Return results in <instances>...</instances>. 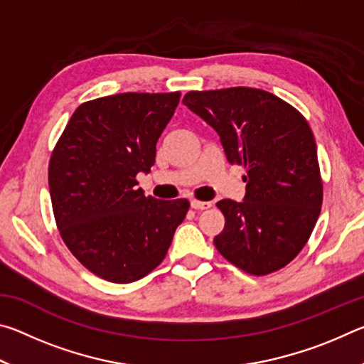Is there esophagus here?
<instances>
[{
	"instance_id": "esophagus-1",
	"label": "esophagus",
	"mask_w": 364,
	"mask_h": 364,
	"mask_svg": "<svg viewBox=\"0 0 364 364\" xmlns=\"http://www.w3.org/2000/svg\"><path fill=\"white\" fill-rule=\"evenodd\" d=\"M212 204L210 202H202V200H191V207L194 208V210H205V208L210 207Z\"/></svg>"
}]
</instances>
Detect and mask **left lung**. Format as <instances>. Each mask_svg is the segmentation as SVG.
Listing matches in <instances>:
<instances>
[{
	"mask_svg": "<svg viewBox=\"0 0 364 364\" xmlns=\"http://www.w3.org/2000/svg\"><path fill=\"white\" fill-rule=\"evenodd\" d=\"M183 104L218 133L228 162L247 173L242 202H217L225 228L215 247L249 274L284 268L305 247L323 204L306 119L281 97L247 86L189 91Z\"/></svg>",
	"mask_w": 364,
	"mask_h": 364,
	"instance_id": "8db88e82",
	"label": "left lung"
}]
</instances>
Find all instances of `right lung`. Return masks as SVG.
<instances>
[{
  "label": "right lung",
  "mask_w": 364,
  "mask_h": 364,
  "mask_svg": "<svg viewBox=\"0 0 364 364\" xmlns=\"http://www.w3.org/2000/svg\"><path fill=\"white\" fill-rule=\"evenodd\" d=\"M175 93H120L80 104L49 159L48 183L60 237L109 282L128 284L157 268L186 199L159 200L136 188L180 102Z\"/></svg>",
  "instance_id": "obj_1"
}]
</instances>
